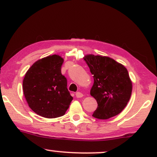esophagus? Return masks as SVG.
<instances>
[{"instance_id":"34e87169","label":"esophagus","mask_w":157,"mask_h":157,"mask_svg":"<svg viewBox=\"0 0 157 157\" xmlns=\"http://www.w3.org/2000/svg\"><path fill=\"white\" fill-rule=\"evenodd\" d=\"M76 97L77 98H81V97H83V94H82L81 92H77L76 93Z\"/></svg>"}]
</instances>
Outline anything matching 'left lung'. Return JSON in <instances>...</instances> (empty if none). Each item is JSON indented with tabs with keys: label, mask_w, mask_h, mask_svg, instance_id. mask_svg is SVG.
I'll list each match as a JSON object with an SVG mask.
<instances>
[{
	"label": "left lung",
	"mask_w": 157,
	"mask_h": 157,
	"mask_svg": "<svg viewBox=\"0 0 157 157\" xmlns=\"http://www.w3.org/2000/svg\"><path fill=\"white\" fill-rule=\"evenodd\" d=\"M83 59L94 78L90 94L98 105L92 116L107 120L121 113L132 92V81L127 68L107 56L90 54Z\"/></svg>",
	"instance_id": "8db88e82"
}]
</instances>
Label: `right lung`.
Masks as SVG:
<instances>
[{"label":"right lung","instance_id":"1","mask_svg":"<svg viewBox=\"0 0 157 157\" xmlns=\"http://www.w3.org/2000/svg\"><path fill=\"white\" fill-rule=\"evenodd\" d=\"M63 61L60 55H49L34 63L25 74L23 95L30 109L43 117L63 116L73 100L61 73Z\"/></svg>","mask_w":157,"mask_h":157}]
</instances>
